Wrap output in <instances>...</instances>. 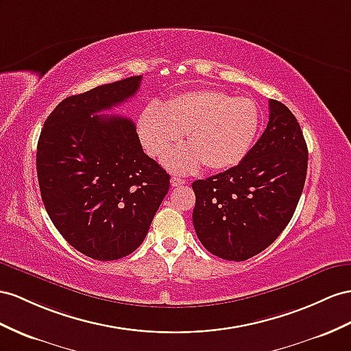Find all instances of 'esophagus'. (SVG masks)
Masks as SVG:
<instances>
[{
  "mask_svg": "<svg viewBox=\"0 0 351 351\" xmlns=\"http://www.w3.org/2000/svg\"><path fill=\"white\" fill-rule=\"evenodd\" d=\"M170 184H172V186H181V185H185L186 181L182 178H178V176H172V179H170Z\"/></svg>",
  "mask_w": 351,
  "mask_h": 351,
  "instance_id": "obj_1",
  "label": "esophagus"
}]
</instances>
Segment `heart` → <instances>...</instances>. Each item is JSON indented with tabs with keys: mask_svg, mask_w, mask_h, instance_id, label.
Masks as SVG:
<instances>
[{
	"mask_svg": "<svg viewBox=\"0 0 351 351\" xmlns=\"http://www.w3.org/2000/svg\"><path fill=\"white\" fill-rule=\"evenodd\" d=\"M261 125V111L249 97H232L218 90H200L151 104L142 111L138 132L151 156L160 157L186 133L188 148L165 158L178 173H191L206 163L212 170L239 165L252 148Z\"/></svg>",
	"mask_w": 351,
	"mask_h": 351,
	"instance_id": "obj_1",
	"label": "heart"
}]
</instances>
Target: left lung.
<instances>
[{"label":"left lung","mask_w":351,"mask_h":351,"mask_svg":"<svg viewBox=\"0 0 351 351\" xmlns=\"http://www.w3.org/2000/svg\"><path fill=\"white\" fill-rule=\"evenodd\" d=\"M308 149L289 108L269 99V120L247 156L226 172L193 182L197 237L210 254L246 261L289 223L307 176Z\"/></svg>","instance_id":"1"}]
</instances>
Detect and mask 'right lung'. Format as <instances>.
<instances>
[{
    "label": "right lung",
    "instance_id": "add662e5",
    "mask_svg": "<svg viewBox=\"0 0 351 351\" xmlns=\"http://www.w3.org/2000/svg\"><path fill=\"white\" fill-rule=\"evenodd\" d=\"M141 75L64 99L47 117L37 175L51 222L97 261L136 250L166 197L170 176L142 149L130 119L97 115L138 92Z\"/></svg>",
    "mask_w": 351,
    "mask_h": 351
}]
</instances>
